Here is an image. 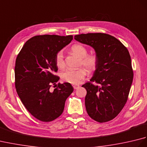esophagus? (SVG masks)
I'll use <instances>...</instances> for the list:
<instances>
[{
	"label": "esophagus",
	"instance_id": "1",
	"mask_svg": "<svg viewBox=\"0 0 147 147\" xmlns=\"http://www.w3.org/2000/svg\"><path fill=\"white\" fill-rule=\"evenodd\" d=\"M73 86L74 89H75V90L80 88V85H73Z\"/></svg>",
	"mask_w": 147,
	"mask_h": 147
}]
</instances>
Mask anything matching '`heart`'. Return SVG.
<instances>
[{
  "mask_svg": "<svg viewBox=\"0 0 147 147\" xmlns=\"http://www.w3.org/2000/svg\"><path fill=\"white\" fill-rule=\"evenodd\" d=\"M71 51L74 54L81 58L80 64L85 66L89 72L94 71L98 64V57L96 54H88V50L81 44H75L72 46ZM55 64L59 68L65 66L64 54L62 51L59 52L55 56ZM86 71L84 68L78 69L68 68L61 74V78L65 82L71 84H78L86 75Z\"/></svg>",
  "mask_w": 147,
  "mask_h": 147,
  "instance_id": "heart-1",
  "label": "heart"
}]
</instances>
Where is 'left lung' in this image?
I'll return each mask as SVG.
<instances>
[{
    "mask_svg": "<svg viewBox=\"0 0 147 147\" xmlns=\"http://www.w3.org/2000/svg\"><path fill=\"white\" fill-rule=\"evenodd\" d=\"M74 39L91 46L98 57V66L86 83L85 107L89 116L99 123L113 119L127 102L133 82L131 60L127 48L115 37L105 33H86Z\"/></svg>",
    "mask_w": 147,
    "mask_h": 147,
    "instance_id": "obj_1",
    "label": "left lung"
}]
</instances>
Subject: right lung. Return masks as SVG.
I'll use <instances>...</instances> for the list:
<instances>
[{"instance_id": "obj_1", "label": "right lung", "mask_w": 147, "mask_h": 147, "mask_svg": "<svg viewBox=\"0 0 147 147\" xmlns=\"http://www.w3.org/2000/svg\"><path fill=\"white\" fill-rule=\"evenodd\" d=\"M73 35H38L24 43L16 60L15 86L19 97L30 113L43 122L57 119L73 92L70 83H58L56 54L73 40Z\"/></svg>"}]
</instances>
